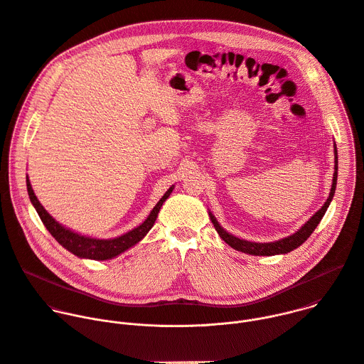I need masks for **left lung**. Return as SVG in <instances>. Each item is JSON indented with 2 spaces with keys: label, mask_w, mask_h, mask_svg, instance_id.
Instances as JSON below:
<instances>
[{
  "label": "left lung",
  "mask_w": 364,
  "mask_h": 364,
  "mask_svg": "<svg viewBox=\"0 0 364 364\" xmlns=\"http://www.w3.org/2000/svg\"><path fill=\"white\" fill-rule=\"evenodd\" d=\"M337 170H338V157H337V146L334 144V176H333V184H331V190H330V196L327 198V201L324 203V205L321 209L311 218L298 232H295L294 235L284 237L281 240L277 242H268V243H256V242H249L245 239H239L230 233H228L216 220V218L209 212L210 220L215 226V229L218 230L219 236L233 249L243 252V253H249V255H255V256H272V255H281V253H288L294 249H296L298 246H301L309 236L316 230V228L318 226V223L321 222L323 216L326 215L328 205L334 197L336 193V186H337Z\"/></svg>",
  "instance_id": "left-lung-1"
}]
</instances>
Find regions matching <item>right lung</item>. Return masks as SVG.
I'll list each match as a JSON object with an SVG mask.
<instances>
[{"mask_svg":"<svg viewBox=\"0 0 364 364\" xmlns=\"http://www.w3.org/2000/svg\"><path fill=\"white\" fill-rule=\"evenodd\" d=\"M26 181H27V191H28L30 201L33 203L34 209L37 210L43 225L50 232V235L53 236L65 249L72 252L73 255H76L79 257L93 259V261H108V259H112V257L121 255L122 252H125L127 249L132 247L134 245H136L149 232V229L154 226V223H155V220H157V216L160 213L163 203L168 198V196L171 194V191L174 188V186H171L166 191V194L161 197V200L157 204H155V207L151 210V213L145 219V222L141 223L138 228L129 230L128 233H125L119 237L95 239V237H87V236H82L79 233H75L70 229L58 223L53 218H51L44 210V207L37 200V197H36V194L31 188L28 177H26Z\"/></svg>","mask_w":364,"mask_h":364,"instance_id":"right-lung-1","label":"right lung"}]
</instances>
